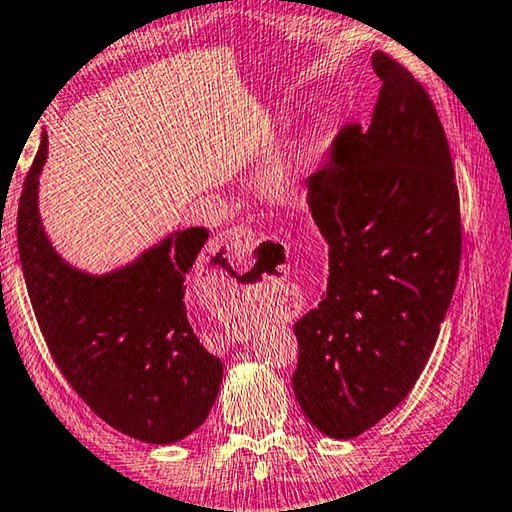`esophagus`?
Masks as SVG:
<instances>
[{
    "label": "esophagus",
    "mask_w": 512,
    "mask_h": 512,
    "mask_svg": "<svg viewBox=\"0 0 512 512\" xmlns=\"http://www.w3.org/2000/svg\"><path fill=\"white\" fill-rule=\"evenodd\" d=\"M216 253H225V257H241V255H250V250L257 244V235L255 230L246 228V225H237V228L225 230L223 235L216 237L212 241Z\"/></svg>",
    "instance_id": "34e87169"
}]
</instances>
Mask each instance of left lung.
<instances>
[{"label":"left lung","mask_w":512,"mask_h":512,"mask_svg":"<svg viewBox=\"0 0 512 512\" xmlns=\"http://www.w3.org/2000/svg\"><path fill=\"white\" fill-rule=\"evenodd\" d=\"M370 126L343 128L307 180L329 246L327 291L293 329V393L329 438H357L400 404L427 366L461 266V205L436 106L391 56Z\"/></svg>","instance_id":"obj_1"}]
</instances>
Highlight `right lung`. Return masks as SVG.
<instances>
[{"label": "right lung", "mask_w": 512, "mask_h": 512, "mask_svg": "<svg viewBox=\"0 0 512 512\" xmlns=\"http://www.w3.org/2000/svg\"><path fill=\"white\" fill-rule=\"evenodd\" d=\"M47 146L42 135L17 210L22 273L47 348L110 427L142 443H178L210 415L223 379L221 359L198 341L185 305V280L210 232L176 230L117 271H79L56 253L40 221ZM210 264L225 268V259Z\"/></svg>", "instance_id": "add662e5"}]
</instances>
